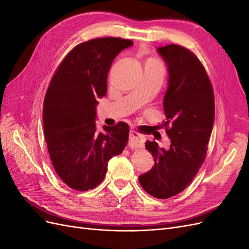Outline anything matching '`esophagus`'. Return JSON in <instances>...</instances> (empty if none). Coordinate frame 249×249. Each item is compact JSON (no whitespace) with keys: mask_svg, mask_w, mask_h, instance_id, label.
<instances>
[{"mask_svg":"<svg viewBox=\"0 0 249 249\" xmlns=\"http://www.w3.org/2000/svg\"><path fill=\"white\" fill-rule=\"evenodd\" d=\"M130 147L131 148H140L143 147V144H144V137L142 136L141 134H139L136 131H131L130 132Z\"/></svg>","mask_w":249,"mask_h":249,"instance_id":"34e87169","label":"esophagus"}]
</instances>
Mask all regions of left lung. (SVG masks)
I'll use <instances>...</instances> for the list:
<instances>
[{
	"mask_svg": "<svg viewBox=\"0 0 249 249\" xmlns=\"http://www.w3.org/2000/svg\"><path fill=\"white\" fill-rule=\"evenodd\" d=\"M157 51L168 71L163 108L170 147L165 149L155 141L145 142L155 165L139 176V183L152 196L165 199L188 187L205 161L214 124L215 102L205 67L192 52L177 44Z\"/></svg>",
	"mask_w": 249,
	"mask_h": 249,
	"instance_id": "1",
	"label": "left lung"
}]
</instances>
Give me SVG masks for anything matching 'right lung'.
I'll return each instance as SVG.
<instances>
[{"instance_id":"obj_1","label":"right lung","mask_w":249,"mask_h":249,"mask_svg":"<svg viewBox=\"0 0 249 249\" xmlns=\"http://www.w3.org/2000/svg\"><path fill=\"white\" fill-rule=\"evenodd\" d=\"M133 46L129 39L104 37L73 48L53 77L43 103V130L57 175L71 189L100 185L108 162L123 153L129 125L118 123L96 130V106L107 94L113 60Z\"/></svg>"}]
</instances>
